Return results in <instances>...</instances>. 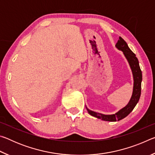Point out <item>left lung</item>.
Wrapping results in <instances>:
<instances>
[{"label":"left lung","mask_w":155,"mask_h":155,"mask_svg":"<svg viewBox=\"0 0 155 155\" xmlns=\"http://www.w3.org/2000/svg\"><path fill=\"white\" fill-rule=\"evenodd\" d=\"M115 46L120 51L124 52L126 58L127 59L130 66L132 70L133 78H134V85H133V95L130 100L129 103L127 106L121 110L113 115H103L98 113L94 112L87 109V111L91 115L97 117L98 119H101L104 121L115 122L124 118L130 113L133 111L136 104L138 103L140 97L141 95V81H142V74L140 69L139 61L135 54L129 48L127 44L123 39L120 37L119 40L117 41Z\"/></svg>","instance_id":"1"}]
</instances>
